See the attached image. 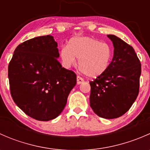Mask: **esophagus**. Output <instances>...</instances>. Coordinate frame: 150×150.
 Returning <instances> with one entry per match:
<instances>
[{"mask_svg": "<svg viewBox=\"0 0 150 150\" xmlns=\"http://www.w3.org/2000/svg\"><path fill=\"white\" fill-rule=\"evenodd\" d=\"M84 82V80L82 78H81L80 76H78L77 77V84L78 85H80L81 83H83Z\"/></svg>", "mask_w": 150, "mask_h": 150, "instance_id": "obj_1", "label": "esophagus"}]
</instances>
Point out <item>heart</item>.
<instances>
[{
	"label": "heart",
	"instance_id": "1",
	"mask_svg": "<svg viewBox=\"0 0 150 150\" xmlns=\"http://www.w3.org/2000/svg\"><path fill=\"white\" fill-rule=\"evenodd\" d=\"M112 55L113 49L110 44L87 36L71 38L59 53L65 69L75 66L78 59L81 71L89 78H97L105 73L111 64Z\"/></svg>",
	"mask_w": 150,
	"mask_h": 150
}]
</instances>
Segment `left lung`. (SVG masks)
Instances as JSON below:
<instances>
[{
    "label": "left lung",
    "mask_w": 150,
    "mask_h": 150,
    "mask_svg": "<svg viewBox=\"0 0 150 150\" xmlns=\"http://www.w3.org/2000/svg\"><path fill=\"white\" fill-rule=\"evenodd\" d=\"M107 37L114 46L113 58L105 73L90 82V106L99 117L114 119L137 99L142 68L132 46L114 35Z\"/></svg>",
    "instance_id": "8db88e82"
}]
</instances>
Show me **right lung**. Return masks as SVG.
Masks as SVG:
<instances>
[{
  "label": "right lung",
  "mask_w": 150,
  "mask_h": 150,
  "mask_svg": "<svg viewBox=\"0 0 150 150\" xmlns=\"http://www.w3.org/2000/svg\"><path fill=\"white\" fill-rule=\"evenodd\" d=\"M57 43L51 35L36 37L16 47L8 64L11 94L30 117L48 121L64 110L76 75L62 67Z\"/></svg>",
  "instance_id": "obj_1"
}]
</instances>
